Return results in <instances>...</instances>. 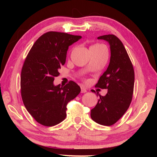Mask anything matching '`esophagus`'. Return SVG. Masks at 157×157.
<instances>
[{"mask_svg": "<svg viewBox=\"0 0 157 157\" xmlns=\"http://www.w3.org/2000/svg\"><path fill=\"white\" fill-rule=\"evenodd\" d=\"M86 89L84 88V87H83V86H81V93H82V94H83V93H86Z\"/></svg>", "mask_w": 157, "mask_h": 157, "instance_id": "1", "label": "esophagus"}]
</instances>
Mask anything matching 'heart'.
<instances>
[{
  "label": "heart",
  "instance_id": "b5f03b06",
  "mask_svg": "<svg viewBox=\"0 0 157 157\" xmlns=\"http://www.w3.org/2000/svg\"><path fill=\"white\" fill-rule=\"evenodd\" d=\"M90 50H107V48L105 45L101 44H95L92 45L90 47Z\"/></svg>",
  "mask_w": 157,
  "mask_h": 157
}]
</instances>
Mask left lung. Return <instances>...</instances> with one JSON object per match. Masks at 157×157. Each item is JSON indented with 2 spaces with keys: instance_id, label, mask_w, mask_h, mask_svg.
<instances>
[{
  "instance_id": "left-lung-1",
  "label": "left lung",
  "mask_w": 157,
  "mask_h": 157,
  "mask_svg": "<svg viewBox=\"0 0 157 157\" xmlns=\"http://www.w3.org/2000/svg\"><path fill=\"white\" fill-rule=\"evenodd\" d=\"M98 39L109 44L111 57L107 69L95 86L107 89L108 91L105 96L100 95L97 105L91 110V117L95 123L110 126L124 115L131 104L134 71L125 48L118 37L107 34L98 36Z\"/></svg>"
}]
</instances>
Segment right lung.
<instances>
[{
  "mask_svg": "<svg viewBox=\"0 0 157 157\" xmlns=\"http://www.w3.org/2000/svg\"><path fill=\"white\" fill-rule=\"evenodd\" d=\"M81 36L48 32L35 41L26 57L21 74V94L26 109L37 123L56 125L66 118V106L81 91L75 82L55 86L58 70L66 62L68 46Z\"/></svg>",
  "mask_w": 157,
  "mask_h": 157,
  "instance_id": "1",
  "label": "right lung"
}]
</instances>
